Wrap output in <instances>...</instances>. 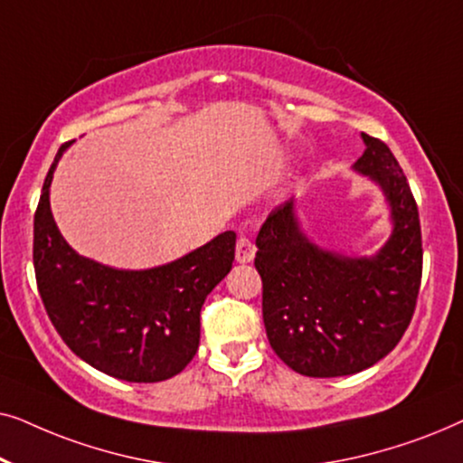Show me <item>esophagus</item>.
<instances>
[{"mask_svg":"<svg viewBox=\"0 0 463 463\" xmlns=\"http://www.w3.org/2000/svg\"><path fill=\"white\" fill-rule=\"evenodd\" d=\"M255 252H257V246L250 238H246V236L238 238V244H236V261L238 263H250L252 259H255Z\"/></svg>","mask_w":463,"mask_h":463,"instance_id":"34e87169","label":"esophagus"}]
</instances>
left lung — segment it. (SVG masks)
Wrapping results in <instances>:
<instances>
[{
	"mask_svg": "<svg viewBox=\"0 0 463 463\" xmlns=\"http://www.w3.org/2000/svg\"><path fill=\"white\" fill-rule=\"evenodd\" d=\"M354 170L375 181L392 236L373 257H345L301 232L295 202L274 208L257 236L263 322L271 350L306 377L354 375L394 350L413 318L421 284L420 213L388 145L363 132Z\"/></svg>",
	"mask_w": 463,
	"mask_h": 463,
	"instance_id": "obj_1",
	"label": "left lung"
}]
</instances>
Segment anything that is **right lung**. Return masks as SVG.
<instances>
[{
  "label": "right lung",
  "instance_id": "1",
  "mask_svg": "<svg viewBox=\"0 0 463 463\" xmlns=\"http://www.w3.org/2000/svg\"><path fill=\"white\" fill-rule=\"evenodd\" d=\"M61 145L33 221L37 290L56 333L75 356L107 375L132 383L175 377L198 352L200 309L230 274L236 233L151 269H116L75 252L50 211V183Z\"/></svg>",
  "mask_w": 463,
  "mask_h": 463
}]
</instances>
